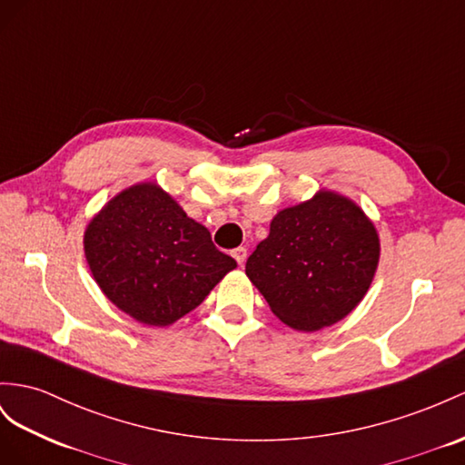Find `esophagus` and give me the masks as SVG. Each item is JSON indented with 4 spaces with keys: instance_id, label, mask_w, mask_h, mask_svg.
Returning <instances> with one entry per match:
<instances>
[{
    "instance_id": "obj_1",
    "label": "esophagus",
    "mask_w": 465,
    "mask_h": 465,
    "mask_svg": "<svg viewBox=\"0 0 465 465\" xmlns=\"http://www.w3.org/2000/svg\"><path fill=\"white\" fill-rule=\"evenodd\" d=\"M232 255H233V259L237 261V263L243 265V261H245V257H247V249H245V247H235L233 252H232Z\"/></svg>"
}]
</instances>
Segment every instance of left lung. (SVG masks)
<instances>
[{
    "label": "left lung",
    "instance_id": "left-lung-1",
    "mask_svg": "<svg viewBox=\"0 0 465 465\" xmlns=\"http://www.w3.org/2000/svg\"><path fill=\"white\" fill-rule=\"evenodd\" d=\"M377 263L375 225L351 200L318 193L272 218L245 272L272 314L294 330L314 331L360 304Z\"/></svg>",
    "mask_w": 465,
    "mask_h": 465
}]
</instances>
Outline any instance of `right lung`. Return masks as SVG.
<instances>
[{
    "instance_id": "right-lung-1",
    "label": "right lung",
    "mask_w": 465,
    "mask_h": 465,
    "mask_svg": "<svg viewBox=\"0 0 465 465\" xmlns=\"http://www.w3.org/2000/svg\"><path fill=\"white\" fill-rule=\"evenodd\" d=\"M84 252L104 294L147 326H169L194 311L237 267L204 225L151 183L102 208L86 228Z\"/></svg>"
}]
</instances>
